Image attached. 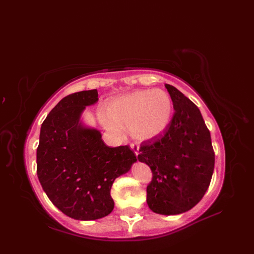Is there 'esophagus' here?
<instances>
[{
    "instance_id": "obj_1",
    "label": "esophagus",
    "mask_w": 254,
    "mask_h": 254,
    "mask_svg": "<svg viewBox=\"0 0 254 254\" xmlns=\"http://www.w3.org/2000/svg\"><path fill=\"white\" fill-rule=\"evenodd\" d=\"M130 148L132 149V151L135 152L136 155L139 154V144L137 142H132L130 143Z\"/></svg>"
}]
</instances>
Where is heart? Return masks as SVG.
I'll list each match as a JSON object with an SVG mask.
<instances>
[{"label":"heart","mask_w":254,"mask_h":254,"mask_svg":"<svg viewBox=\"0 0 254 254\" xmlns=\"http://www.w3.org/2000/svg\"><path fill=\"white\" fill-rule=\"evenodd\" d=\"M172 100L163 89H143L113 100L101 114L107 129L119 132L129 127L138 139H150L167 127L172 115Z\"/></svg>","instance_id":"heart-1"}]
</instances>
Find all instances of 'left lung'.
Segmentation results:
<instances>
[{
    "label": "left lung",
    "instance_id": "1",
    "mask_svg": "<svg viewBox=\"0 0 254 254\" xmlns=\"http://www.w3.org/2000/svg\"><path fill=\"white\" fill-rule=\"evenodd\" d=\"M165 86L175 112L162 135L141 143L138 159L152 172L146 190L149 208L158 214L176 215L190 210L204 196L215 154L197 107L176 87Z\"/></svg>",
    "mask_w": 254,
    "mask_h": 254
}]
</instances>
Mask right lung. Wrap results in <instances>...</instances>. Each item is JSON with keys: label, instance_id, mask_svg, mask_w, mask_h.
<instances>
[{"label": "right lung", "instance_id": "1", "mask_svg": "<svg viewBox=\"0 0 254 254\" xmlns=\"http://www.w3.org/2000/svg\"><path fill=\"white\" fill-rule=\"evenodd\" d=\"M98 90L62 99L41 126L37 175L52 204L78 220H95L112 212L110 190L137 158L128 145L109 147L97 129L79 123L85 106L97 103Z\"/></svg>", "mask_w": 254, "mask_h": 254}]
</instances>
